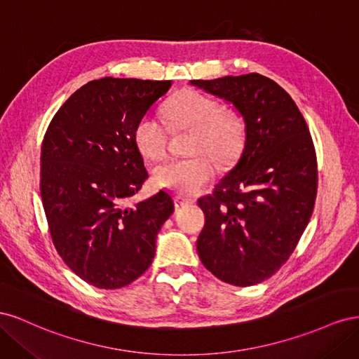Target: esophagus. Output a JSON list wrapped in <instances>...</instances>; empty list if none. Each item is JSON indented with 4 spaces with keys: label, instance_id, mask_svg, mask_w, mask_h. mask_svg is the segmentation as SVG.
<instances>
[{
    "label": "esophagus",
    "instance_id": "obj_1",
    "mask_svg": "<svg viewBox=\"0 0 359 359\" xmlns=\"http://www.w3.org/2000/svg\"><path fill=\"white\" fill-rule=\"evenodd\" d=\"M191 202L193 201L186 199V198H182V196H175V198H173V203H175V208H182V206H186V205H189Z\"/></svg>",
    "mask_w": 359,
    "mask_h": 359
}]
</instances>
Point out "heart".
<instances>
[{
	"label": "heart",
	"mask_w": 359,
	"mask_h": 359,
	"mask_svg": "<svg viewBox=\"0 0 359 359\" xmlns=\"http://www.w3.org/2000/svg\"><path fill=\"white\" fill-rule=\"evenodd\" d=\"M165 115L172 132L191 130L190 154L196 156L166 160L156 166L153 181L160 189L190 196L215 177V163L210 156L227 166L243 153L245 144L243 118L236 112L223 111L220 102L210 95L196 90H182L168 102ZM133 137L140 154L147 158L157 160L165 156L169 132L156 116L140 118Z\"/></svg>",
	"instance_id": "obj_1"
}]
</instances>
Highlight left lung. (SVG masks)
<instances>
[{
    "label": "left lung",
    "instance_id": "8db88e82",
    "mask_svg": "<svg viewBox=\"0 0 359 359\" xmlns=\"http://www.w3.org/2000/svg\"><path fill=\"white\" fill-rule=\"evenodd\" d=\"M235 106L245 144L235 168L198 201L205 226L198 255L224 283L253 286L286 264L311 217L318 161L292 97L259 73L190 81Z\"/></svg>",
    "mask_w": 359,
    "mask_h": 359
}]
</instances>
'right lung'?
I'll return each instance as SVG.
<instances>
[{"mask_svg": "<svg viewBox=\"0 0 359 359\" xmlns=\"http://www.w3.org/2000/svg\"><path fill=\"white\" fill-rule=\"evenodd\" d=\"M170 81L103 78L73 93L41 144L40 194L53 245L86 283L119 289L149 268L173 201L160 190L126 205L148 178L137 121Z\"/></svg>", "mask_w": 359, "mask_h": 359, "instance_id": "obj_1", "label": "right lung"}]
</instances>
